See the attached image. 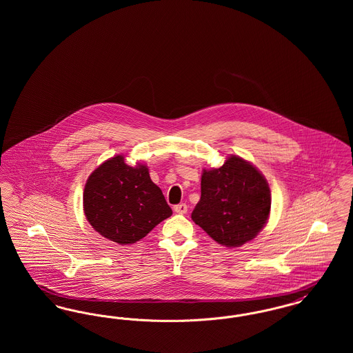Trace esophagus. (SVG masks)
I'll return each instance as SVG.
<instances>
[{"label": "esophagus", "mask_w": 353, "mask_h": 353, "mask_svg": "<svg viewBox=\"0 0 353 353\" xmlns=\"http://www.w3.org/2000/svg\"><path fill=\"white\" fill-rule=\"evenodd\" d=\"M173 209H174V212H176L177 214H185V213L188 212L186 203H179V205H176Z\"/></svg>", "instance_id": "34e87169"}]
</instances>
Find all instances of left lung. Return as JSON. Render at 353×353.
<instances>
[{
  "label": "left lung",
  "instance_id": "obj_1",
  "mask_svg": "<svg viewBox=\"0 0 353 353\" xmlns=\"http://www.w3.org/2000/svg\"><path fill=\"white\" fill-rule=\"evenodd\" d=\"M270 208L265 176L233 154L222 167L202 170L201 199L192 219L219 245L239 248L263 229Z\"/></svg>",
  "mask_w": 353,
  "mask_h": 353
}]
</instances>
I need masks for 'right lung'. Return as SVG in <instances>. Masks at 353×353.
<instances>
[{
  "instance_id": "1",
  "label": "right lung",
  "mask_w": 353,
  "mask_h": 353,
  "mask_svg": "<svg viewBox=\"0 0 353 353\" xmlns=\"http://www.w3.org/2000/svg\"><path fill=\"white\" fill-rule=\"evenodd\" d=\"M83 210L104 238L131 245L172 216L161 189L143 164L130 167L118 154L95 169L84 186Z\"/></svg>"
}]
</instances>
